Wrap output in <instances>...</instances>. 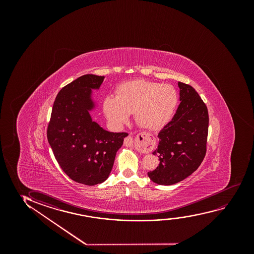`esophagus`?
<instances>
[{
  "label": "esophagus",
  "mask_w": 254,
  "mask_h": 254,
  "mask_svg": "<svg viewBox=\"0 0 254 254\" xmlns=\"http://www.w3.org/2000/svg\"><path fill=\"white\" fill-rule=\"evenodd\" d=\"M138 141H139V148L144 152H151L155 146L154 139L150 134H142V135L139 136ZM124 144L127 146H132L133 139H132V137L129 136L127 138H126L125 140H124Z\"/></svg>",
  "instance_id": "1"
}]
</instances>
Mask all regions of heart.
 I'll list each match as a JSON object with an SVG mask.
<instances>
[{"label":"heart","instance_id":"heart-1","mask_svg":"<svg viewBox=\"0 0 254 254\" xmlns=\"http://www.w3.org/2000/svg\"><path fill=\"white\" fill-rule=\"evenodd\" d=\"M116 94L117 97L108 95L102 102L108 122L115 127L122 126L133 113L136 123L152 131L163 128L170 122L179 101L173 86L148 80L125 82Z\"/></svg>","mask_w":254,"mask_h":254}]
</instances>
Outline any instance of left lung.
Returning a JSON list of instances; mask_svg holds the SVG:
<instances>
[{"mask_svg": "<svg viewBox=\"0 0 254 254\" xmlns=\"http://www.w3.org/2000/svg\"><path fill=\"white\" fill-rule=\"evenodd\" d=\"M177 111L158 134L159 146L153 154L160 165L147 173L159 185H174L198 169L206 153L209 116L207 108L194 88L183 82Z\"/></svg>", "mask_w": 254, "mask_h": 254, "instance_id": "obj_1", "label": "left lung"}]
</instances>
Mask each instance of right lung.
Wrapping results in <instances>:
<instances>
[{
  "label": "right lung",
  "instance_id": "add662e5",
  "mask_svg": "<svg viewBox=\"0 0 254 254\" xmlns=\"http://www.w3.org/2000/svg\"><path fill=\"white\" fill-rule=\"evenodd\" d=\"M104 76L85 74L63 87L54 102L47 136L57 162L68 177L94 186L108 179L127 132L104 130L92 121V89Z\"/></svg>",
  "mask_w": 254,
  "mask_h": 254
}]
</instances>
